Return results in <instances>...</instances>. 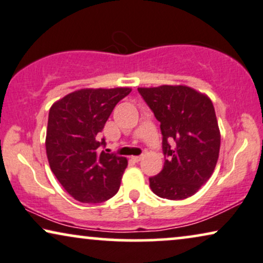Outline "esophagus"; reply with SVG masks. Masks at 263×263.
<instances>
[{"instance_id": "1", "label": "esophagus", "mask_w": 263, "mask_h": 263, "mask_svg": "<svg viewBox=\"0 0 263 263\" xmlns=\"http://www.w3.org/2000/svg\"><path fill=\"white\" fill-rule=\"evenodd\" d=\"M132 160H134L135 162H139V161L142 160V156H132Z\"/></svg>"}]
</instances>
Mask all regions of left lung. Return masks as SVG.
I'll return each mask as SVG.
<instances>
[{"instance_id":"left-lung-1","label":"left lung","mask_w":263,"mask_h":263,"mask_svg":"<svg viewBox=\"0 0 263 263\" xmlns=\"http://www.w3.org/2000/svg\"><path fill=\"white\" fill-rule=\"evenodd\" d=\"M138 92L162 134L164 164L149 178L150 189L173 201L190 197L207 183L219 159L221 137L214 106L207 95L185 85L138 87Z\"/></svg>"}]
</instances>
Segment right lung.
<instances>
[{
    "label": "right lung",
    "instance_id": "1",
    "mask_svg": "<svg viewBox=\"0 0 263 263\" xmlns=\"http://www.w3.org/2000/svg\"><path fill=\"white\" fill-rule=\"evenodd\" d=\"M129 87L80 89L56 101L49 110L45 150L51 172L77 201L101 203L117 194L126 157L100 149L99 135Z\"/></svg>",
    "mask_w": 263,
    "mask_h": 263
}]
</instances>
